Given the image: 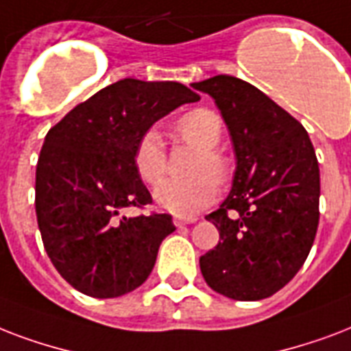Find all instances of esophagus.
<instances>
[{
    "label": "esophagus",
    "instance_id": "34e87169",
    "mask_svg": "<svg viewBox=\"0 0 351 351\" xmlns=\"http://www.w3.org/2000/svg\"><path fill=\"white\" fill-rule=\"evenodd\" d=\"M195 218H173V225L176 227H183V225H190L194 223Z\"/></svg>",
    "mask_w": 351,
    "mask_h": 351
}]
</instances>
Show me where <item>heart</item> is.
Wrapping results in <instances>:
<instances>
[{"mask_svg": "<svg viewBox=\"0 0 351 351\" xmlns=\"http://www.w3.org/2000/svg\"><path fill=\"white\" fill-rule=\"evenodd\" d=\"M176 132L186 145L197 150L189 179H167L154 192L156 203L176 216H194L213 205L218 195V184H225L230 178L229 159L216 150L221 141V119L218 113L197 108L184 113L176 124ZM133 167L145 183H159L167 173V150L161 135L156 130H146L137 138L133 150Z\"/></svg>", "mask_w": 351, "mask_h": 351, "instance_id": "obj_1", "label": "heart"}]
</instances>
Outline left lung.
I'll use <instances>...</instances> for the list:
<instances>
[{"label":"left lung","instance_id":"obj_1","mask_svg":"<svg viewBox=\"0 0 351 351\" xmlns=\"http://www.w3.org/2000/svg\"><path fill=\"white\" fill-rule=\"evenodd\" d=\"M192 88L210 95L229 128L236 172L227 199L206 219L219 243L199 258L214 291L262 300L298 273L319 227V161L308 132L260 89L229 75Z\"/></svg>","mask_w":351,"mask_h":351}]
</instances>
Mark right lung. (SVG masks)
<instances>
[{
    "instance_id": "obj_1",
    "label": "right lung",
    "mask_w": 351,
    "mask_h": 351,
    "mask_svg": "<svg viewBox=\"0 0 351 351\" xmlns=\"http://www.w3.org/2000/svg\"><path fill=\"white\" fill-rule=\"evenodd\" d=\"M197 100L179 82L124 78L49 130L36 165L38 227L51 262L75 289L115 298L150 276L176 227L170 214H122L152 203L133 150L159 119Z\"/></svg>"
}]
</instances>
